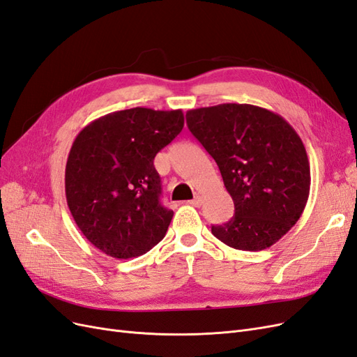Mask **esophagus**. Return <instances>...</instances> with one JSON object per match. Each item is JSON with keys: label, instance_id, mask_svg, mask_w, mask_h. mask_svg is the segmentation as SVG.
I'll return each instance as SVG.
<instances>
[{"label": "esophagus", "instance_id": "34e87169", "mask_svg": "<svg viewBox=\"0 0 357 357\" xmlns=\"http://www.w3.org/2000/svg\"><path fill=\"white\" fill-rule=\"evenodd\" d=\"M202 203H203V199H202V196H200V195H196V196H195V199L190 200V205L196 206V208L202 206Z\"/></svg>", "mask_w": 357, "mask_h": 357}]
</instances>
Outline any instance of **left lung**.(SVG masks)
I'll return each instance as SVG.
<instances>
[{
	"label": "left lung",
	"mask_w": 357,
	"mask_h": 357,
	"mask_svg": "<svg viewBox=\"0 0 357 357\" xmlns=\"http://www.w3.org/2000/svg\"><path fill=\"white\" fill-rule=\"evenodd\" d=\"M187 126L215 160L235 203V217L212 226L213 236L243 251L278 242L310 196V161L294 128L268 109L238 103L191 109Z\"/></svg>",
	"instance_id": "1"
}]
</instances>
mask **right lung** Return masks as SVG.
Segmentation results:
<instances>
[{
	"label": "right lung",
	"instance_id": "1",
	"mask_svg": "<svg viewBox=\"0 0 357 357\" xmlns=\"http://www.w3.org/2000/svg\"><path fill=\"white\" fill-rule=\"evenodd\" d=\"M182 127L181 109L133 107L89 122L76 136L66 166L67 205L107 256L139 257L165 238L173 211L160 203L154 158Z\"/></svg>",
	"mask_w": 357,
	"mask_h": 357
}]
</instances>
